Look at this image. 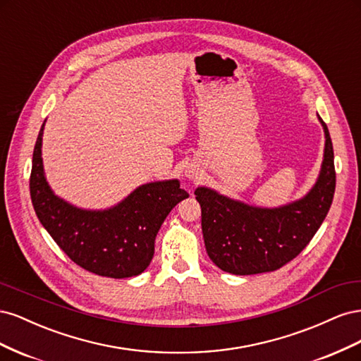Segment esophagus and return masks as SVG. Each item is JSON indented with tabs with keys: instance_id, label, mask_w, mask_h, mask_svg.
Wrapping results in <instances>:
<instances>
[{
	"instance_id": "obj_1",
	"label": "esophagus",
	"mask_w": 361,
	"mask_h": 361,
	"mask_svg": "<svg viewBox=\"0 0 361 361\" xmlns=\"http://www.w3.org/2000/svg\"><path fill=\"white\" fill-rule=\"evenodd\" d=\"M187 178L195 179V178H197V171H195L194 169H188V170H187Z\"/></svg>"
}]
</instances>
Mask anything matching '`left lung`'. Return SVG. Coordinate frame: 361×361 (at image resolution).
I'll return each instance as SVG.
<instances>
[{"instance_id":"8db88e82","label":"left lung","mask_w":361,"mask_h":361,"mask_svg":"<svg viewBox=\"0 0 361 361\" xmlns=\"http://www.w3.org/2000/svg\"><path fill=\"white\" fill-rule=\"evenodd\" d=\"M319 178L302 199L279 207H257L199 187L202 232L207 256L235 276H251L281 268L297 257L318 232L330 211L336 190L334 152L329 128Z\"/></svg>"}]
</instances>
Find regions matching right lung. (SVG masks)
<instances>
[{
    "label": "right lung",
    "instance_id": "right-lung-1",
    "mask_svg": "<svg viewBox=\"0 0 361 361\" xmlns=\"http://www.w3.org/2000/svg\"><path fill=\"white\" fill-rule=\"evenodd\" d=\"M42 125L32 152L30 194L42 226L76 265L93 274L126 279L143 272L170 211L188 192L178 179L141 185L105 211L80 209L54 194L43 171Z\"/></svg>",
    "mask_w": 361,
    "mask_h": 361
}]
</instances>
